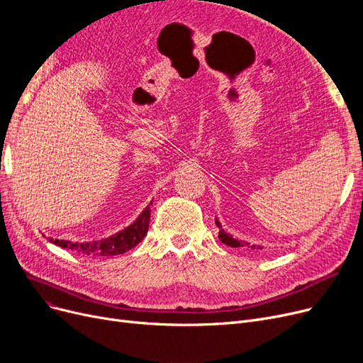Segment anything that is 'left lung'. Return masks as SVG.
<instances>
[{
	"mask_svg": "<svg viewBox=\"0 0 363 363\" xmlns=\"http://www.w3.org/2000/svg\"><path fill=\"white\" fill-rule=\"evenodd\" d=\"M216 225H218V228H219V240L223 242V244H226V245H230V247H249V249H252V250H263V247H260V245H256V244H250V242H245V241H238V240H235V238H233V235L231 234H228V233H225L223 230H222V226H220V223H219V220H216Z\"/></svg>",
	"mask_w": 363,
	"mask_h": 363,
	"instance_id": "1",
	"label": "left lung"
}]
</instances>
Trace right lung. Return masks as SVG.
<instances>
[{
    "mask_svg": "<svg viewBox=\"0 0 363 363\" xmlns=\"http://www.w3.org/2000/svg\"><path fill=\"white\" fill-rule=\"evenodd\" d=\"M150 213H151V208L150 206H147L135 222H133L130 226H128L122 233L113 235L107 240L94 241V242H81V244L65 241V240H52V238H48V240L55 245L63 247V249H69L72 252H76L88 257L118 256L133 249V247L140 244L141 240L147 235Z\"/></svg>",
    "mask_w": 363,
    "mask_h": 363,
    "instance_id": "obj_1",
    "label": "right lung"
}]
</instances>
